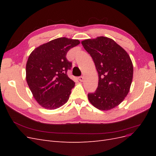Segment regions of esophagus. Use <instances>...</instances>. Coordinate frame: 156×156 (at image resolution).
<instances>
[{
	"mask_svg": "<svg viewBox=\"0 0 156 156\" xmlns=\"http://www.w3.org/2000/svg\"><path fill=\"white\" fill-rule=\"evenodd\" d=\"M79 81H81V82H83V81H84V77H83V76L79 77Z\"/></svg>",
	"mask_w": 156,
	"mask_h": 156,
	"instance_id": "34e87169",
	"label": "esophagus"
}]
</instances>
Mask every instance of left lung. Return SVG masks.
Here are the masks:
<instances>
[{"label": "left lung", "instance_id": "obj_1", "mask_svg": "<svg viewBox=\"0 0 156 156\" xmlns=\"http://www.w3.org/2000/svg\"><path fill=\"white\" fill-rule=\"evenodd\" d=\"M90 55L98 73V87L88 98L98 109L108 111L124 101L133 79V66L129 55L111 38L100 36L81 41Z\"/></svg>", "mask_w": 156, "mask_h": 156}]
</instances>
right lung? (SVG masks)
<instances>
[{"mask_svg":"<svg viewBox=\"0 0 156 156\" xmlns=\"http://www.w3.org/2000/svg\"><path fill=\"white\" fill-rule=\"evenodd\" d=\"M80 44L78 40L58 37L40 45L29 56L26 80L33 96L45 108L53 110L68 101L75 83L67 75L72 62L68 51Z\"/></svg>","mask_w":156,"mask_h":156,"instance_id":"1","label":"right lung"}]
</instances>
